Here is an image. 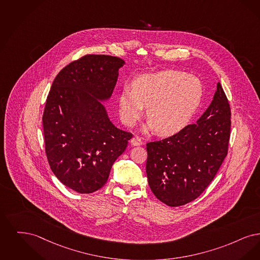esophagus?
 I'll list each match as a JSON object with an SVG mask.
<instances>
[{"mask_svg":"<svg viewBox=\"0 0 260 260\" xmlns=\"http://www.w3.org/2000/svg\"><path fill=\"white\" fill-rule=\"evenodd\" d=\"M131 145H132L133 147H140V146L143 145V142H142V140H141L140 138L134 137V138H132V140H131Z\"/></svg>","mask_w":260,"mask_h":260,"instance_id":"34e87169","label":"esophagus"}]
</instances>
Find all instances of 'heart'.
<instances>
[{
  "label": "heart",
  "instance_id": "obj_1",
  "mask_svg": "<svg viewBox=\"0 0 260 260\" xmlns=\"http://www.w3.org/2000/svg\"><path fill=\"white\" fill-rule=\"evenodd\" d=\"M203 85L192 75L165 70L138 77L132 89L125 87L118 96L122 121L134 126L147 107L143 133L153 130L161 136H171L183 129L199 108Z\"/></svg>",
  "mask_w": 260,
  "mask_h": 260
}]
</instances>
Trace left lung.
<instances>
[{"mask_svg": "<svg viewBox=\"0 0 260 260\" xmlns=\"http://www.w3.org/2000/svg\"><path fill=\"white\" fill-rule=\"evenodd\" d=\"M231 112L217 82L213 100L196 123L147 144V176L153 194L170 207L195 200L214 180L227 154Z\"/></svg>", "mask_w": 260, "mask_h": 260, "instance_id": "obj_1", "label": "left lung"}]
</instances>
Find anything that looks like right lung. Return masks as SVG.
<instances>
[{"instance_id": "1", "label": "right lung", "mask_w": 260, "mask_h": 260, "mask_svg": "<svg viewBox=\"0 0 260 260\" xmlns=\"http://www.w3.org/2000/svg\"><path fill=\"white\" fill-rule=\"evenodd\" d=\"M124 64L118 57L83 56L59 72L47 96L43 116L47 160L57 179L79 193L101 188L132 138L113 124L103 105Z\"/></svg>"}]
</instances>
